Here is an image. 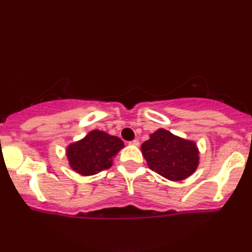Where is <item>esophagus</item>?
<instances>
[{"label":"esophagus","instance_id":"1","mask_svg":"<svg viewBox=\"0 0 252 252\" xmlns=\"http://www.w3.org/2000/svg\"><path fill=\"white\" fill-rule=\"evenodd\" d=\"M129 144H131V146L138 147V146H140V141H138V140H132V141H130Z\"/></svg>","mask_w":252,"mask_h":252}]
</instances>
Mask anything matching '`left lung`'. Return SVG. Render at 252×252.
Masks as SVG:
<instances>
[{
  "label": "left lung",
  "mask_w": 252,
  "mask_h": 252,
  "mask_svg": "<svg viewBox=\"0 0 252 252\" xmlns=\"http://www.w3.org/2000/svg\"><path fill=\"white\" fill-rule=\"evenodd\" d=\"M141 150L149 168L172 181L189 178L199 163L195 143L164 129L156 130L150 135L149 140L142 143Z\"/></svg>",
  "instance_id": "1"
}]
</instances>
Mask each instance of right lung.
<instances>
[{
  "mask_svg": "<svg viewBox=\"0 0 252 252\" xmlns=\"http://www.w3.org/2000/svg\"><path fill=\"white\" fill-rule=\"evenodd\" d=\"M124 147L123 141L100 130H92L67 148L71 168L82 175H94L111 167L112 158Z\"/></svg>",
  "mask_w": 252,
  "mask_h": 252,
  "instance_id": "add662e5",
  "label": "right lung"
}]
</instances>
